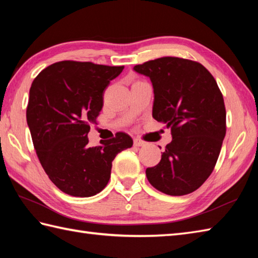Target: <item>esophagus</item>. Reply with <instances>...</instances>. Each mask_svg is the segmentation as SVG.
I'll use <instances>...</instances> for the list:
<instances>
[{"label":"esophagus","mask_w":258,"mask_h":258,"mask_svg":"<svg viewBox=\"0 0 258 258\" xmlns=\"http://www.w3.org/2000/svg\"><path fill=\"white\" fill-rule=\"evenodd\" d=\"M145 145H146V142L142 141L140 139H134V146L141 147V146H145Z\"/></svg>","instance_id":"1"}]
</instances>
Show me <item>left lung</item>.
<instances>
[{
    "mask_svg": "<svg viewBox=\"0 0 258 258\" xmlns=\"http://www.w3.org/2000/svg\"><path fill=\"white\" fill-rule=\"evenodd\" d=\"M154 89L153 117L173 140L146 177L164 194L196 190L212 174L226 134V109L215 79L199 62L165 56L135 65Z\"/></svg>",
    "mask_w": 258,
    "mask_h": 258,
    "instance_id": "1",
    "label": "left lung"
}]
</instances>
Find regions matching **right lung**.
I'll list each match as a JSON object with an SVG mask.
<instances>
[{
  "label": "right lung",
  "mask_w": 258,
  "mask_h": 258,
  "mask_svg": "<svg viewBox=\"0 0 258 258\" xmlns=\"http://www.w3.org/2000/svg\"><path fill=\"white\" fill-rule=\"evenodd\" d=\"M123 69L62 61L33 81L26 108L33 145L48 178L65 194L100 193L111 177L115 156L133 145L124 132L100 146H90L87 138L103 107L104 91Z\"/></svg>",
  "instance_id": "obj_1"
}]
</instances>
